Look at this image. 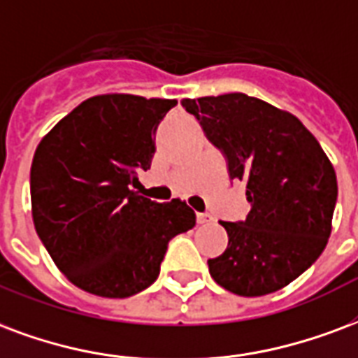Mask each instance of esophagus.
Instances as JSON below:
<instances>
[{
    "label": "esophagus",
    "mask_w": 358,
    "mask_h": 358,
    "mask_svg": "<svg viewBox=\"0 0 358 358\" xmlns=\"http://www.w3.org/2000/svg\"><path fill=\"white\" fill-rule=\"evenodd\" d=\"M210 222H213V216H210V214H205V213L197 214V224H201V226H203V224H210Z\"/></svg>",
    "instance_id": "34e87169"
}]
</instances>
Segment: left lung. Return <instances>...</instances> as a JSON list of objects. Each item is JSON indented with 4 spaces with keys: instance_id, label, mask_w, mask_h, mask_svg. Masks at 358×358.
I'll return each instance as SVG.
<instances>
[{
    "instance_id": "8db88e82",
    "label": "left lung",
    "mask_w": 358,
    "mask_h": 358,
    "mask_svg": "<svg viewBox=\"0 0 358 358\" xmlns=\"http://www.w3.org/2000/svg\"><path fill=\"white\" fill-rule=\"evenodd\" d=\"M227 159L231 180L246 184L245 222H222L227 248L208 260L220 287L266 296L311 267L332 231L338 180L311 132L290 112L243 92L184 100Z\"/></svg>"
}]
</instances>
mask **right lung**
Returning a JSON list of instances; mask_svg holds the SVG:
<instances>
[{
    "instance_id": "right-lung-1",
    "label": "right lung",
    "mask_w": 358,
    "mask_h": 358,
    "mask_svg": "<svg viewBox=\"0 0 358 358\" xmlns=\"http://www.w3.org/2000/svg\"><path fill=\"white\" fill-rule=\"evenodd\" d=\"M176 104L117 92L87 98L34 153V226L58 269L85 292H142L159 277L169 241L195 226L186 201L155 203L131 189L152 165L155 131Z\"/></svg>"
}]
</instances>
